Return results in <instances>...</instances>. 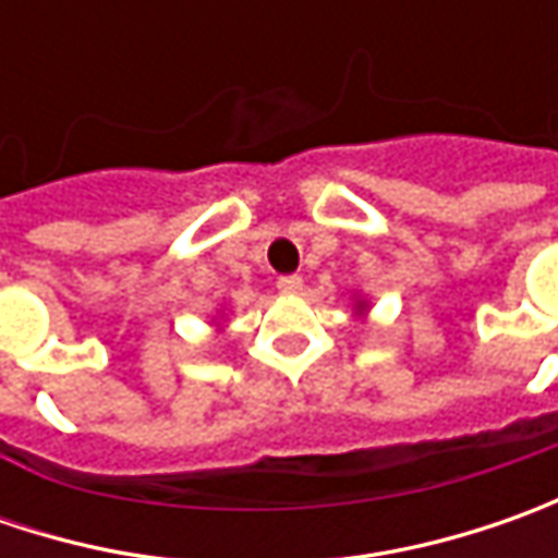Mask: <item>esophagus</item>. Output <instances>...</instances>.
I'll return each mask as SVG.
<instances>
[{
	"mask_svg": "<svg viewBox=\"0 0 558 558\" xmlns=\"http://www.w3.org/2000/svg\"><path fill=\"white\" fill-rule=\"evenodd\" d=\"M276 286H279L282 294H298V291L304 289V279H301V276H279Z\"/></svg>",
	"mask_w": 558,
	"mask_h": 558,
	"instance_id": "34e87169",
	"label": "esophagus"
}]
</instances>
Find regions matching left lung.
<instances>
[{"mask_svg":"<svg viewBox=\"0 0 558 558\" xmlns=\"http://www.w3.org/2000/svg\"><path fill=\"white\" fill-rule=\"evenodd\" d=\"M356 311H366V304H363V301H360V304H356Z\"/></svg>","mask_w":558,"mask_h":558,"instance_id":"left-lung-1","label":"left lung"}]
</instances>
